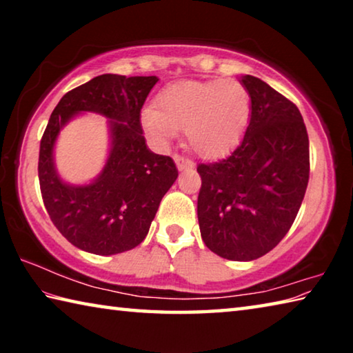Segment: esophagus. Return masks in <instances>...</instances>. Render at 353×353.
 Here are the masks:
<instances>
[{
	"label": "esophagus",
	"instance_id": "obj_1",
	"mask_svg": "<svg viewBox=\"0 0 353 353\" xmlns=\"http://www.w3.org/2000/svg\"><path fill=\"white\" fill-rule=\"evenodd\" d=\"M174 162H176V165H177V168L179 170H187V168H193V162H190L188 159H185V157H181V155H174Z\"/></svg>",
	"mask_w": 353,
	"mask_h": 353
}]
</instances>
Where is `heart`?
Wrapping results in <instances>:
<instances>
[{
	"instance_id": "b5f03b06",
	"label": "heart",
	"mask_w": 353,
	"mask_h": 353,
	"mask_svg": "<svg viewBox=\"0 0 353 353\" xmlns=\"http://www.w3.org/2000/svg\"><path fill=\"white\" fill-rule=\"evenodd\" d=\"M249 117L250 97L240 81H185L160 94L159 109L146 107L141 123L159 145H168L177 129L185 128L193 151L216 157L240 141Z\"/></svg>"
}]
</instances>
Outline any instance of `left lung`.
<instances>
[{
  "label": "left lung",
  "instance_id": "obj_1",
  "mask_svg": "<svg viewBox=\"0 0 353 353\" xmlns=\"http://www.w3.org/2000/svg\"><path fill=\"white\" fill-rule=\"evenodd\" d=\"M250 97L246 134L234 151L199 163L198 219L205 246L250 261L288 234L305 196L310 145L294 103L255 76H241Z\"/></svg>",
  "mask_w": 353,
  "mask_h": 353
}]
</instances>
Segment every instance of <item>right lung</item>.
<instances>
[{"mask_svg":"<svg viewBox=\"0 0 353 353\" xmlns=\"http://www.w3.org/2000/svg\"><path fill=\"white\" fill-rule=\"evenodd\" d=\"M155 76L101 74L63 94L41 137L39 181L48 214L57 230L85 252L113 255L145 240L160 201L177 179L168 155L149 151L140 112ZM81 111L110 118L112 146L101 174L88 185L58 177L54 145L60 129Z\"/></svg>","mask_w":353,"mask_h":353,"instance_id":"1","label":"right lung"}]
</instances>
